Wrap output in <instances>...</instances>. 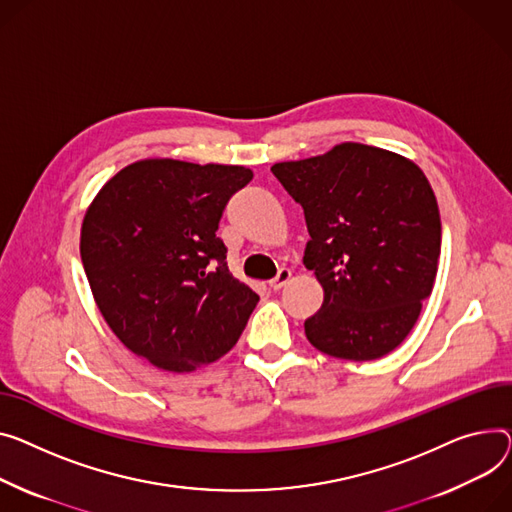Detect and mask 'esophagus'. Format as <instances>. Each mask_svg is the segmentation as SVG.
Listing matches in <instances>:
<instances>
[{"label": "esophagus", "instance_id": "obj_1", "mask_svg": "<svg viewBox=\"0 0 512 512\" xmlns=\"http://www.w3.org/2000/svg\"><path fill=\"white\" fill-rule=\"evenodd\" d=\"M290 278H292V271L286 269V267H282V269L278 271V276H276L274 280H269V288L274 290V292H278V290H282V288L290 282Z\"/></svg>", "mask_w": 512, "mask_h": 512}]
</instances>
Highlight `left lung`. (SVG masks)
<instances>
[{
	"label": "left lung",
	"instance_id": "8db88e82",
	"mask_svg": "<svg viewBox=\"0 0 512 512\" xmlns=\"http://www.w3.org/2000/svg\"><path fill=\"white\" fill-rule=\"evenodd\" d=\"M271 173L304 210V265L325 290L304 321L309 342L335 358L377 360L416 325L440 257V214L422 170L393 152L339 144L278 162Z\"/></svg>",
	"mask_w": 512,
	"mask_h": 512
}]
</instances>
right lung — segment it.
Masks as SVG:
<instances>
[{
	"label": "right lung",
	"mask_w": 512,
	"mask_h": 512,
	"mask_svg": "<svg viewBox=\"0 0 512 512\" xmlns=\"http://www.w3.org/2000/svg\"><path fill=\"white\" fill-rule=\"evenodd\" d=\"M245 166L154 158L125 166L100 189L80 253L98 309L135 356L191 372L241 337L259 296L232 278L216 236Z\"/></svg>",
	"instance_id": "obj_1"
}]
</instances>
